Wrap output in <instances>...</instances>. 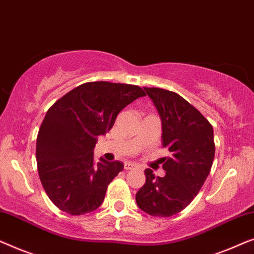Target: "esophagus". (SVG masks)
<instances>
[{
	"mask_svg": "<svg viewBox=\"0 0 254 254\" xmlns=\"http://www.w3.org/2000/svg\"><path fill=\"white\" fill-rule=\"evenodd\" d=\"M134 167H135V164L131 163V162L124 163V169H126V170H131V169H133Z\"/></svg>",
	"mask_w": 254,
	"mask_h": 254,
	"instance_id": "1",
	"label": "esophagus"
}]
</instances>
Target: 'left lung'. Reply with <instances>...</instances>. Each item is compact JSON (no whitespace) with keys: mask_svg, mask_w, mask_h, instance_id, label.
I'll return each mask as SVG.
<instances>
[{"mask_svg":"<svg viewBox=\"0 0 254 254\" xmlns=\"http://www.w3.org/2000/svg\"><path fill=\"white\" fill-rule=\"evenodd\" d=\"M144 90L161 117L162 146L173 155L163 158V177L145 170L146 182L135 201L149 215L168 217L194 199L208 176L215 154L213 127L177 93L158 87Z\"/></svg>","mask_w":254,"mask_h":254,"instance_id":"obj_1","label":"left lung"}]
</instances>
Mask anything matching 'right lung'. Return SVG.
I'll return each mask as SVG.
<instances>
[{"instance_id":"right-lung-1","label":"right lung","mask_w":254,"mask_h":254,"mask_svg":"<svg viewBox=\"0 0 254 254\" xmlns=\"http://www.w3.org/2000/svg\"><path fill=\"white\" fill-rule=\"evenodd\" d=\"M145 95L135 85L91 81L48 109L39 128L35 155L42 187L61 210L83 215L101 205L124 164L102 158L95 163L96 140L109 132L121 110Z\"/></svg>"}]
</instances>
